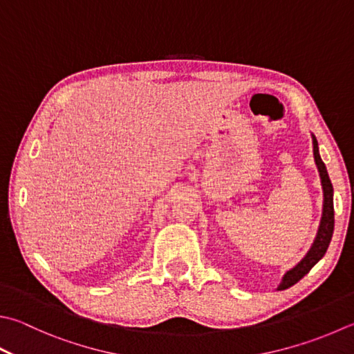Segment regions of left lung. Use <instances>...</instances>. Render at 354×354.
<instances>
[{"mask_svg":"<svg viewBox=\"0 0 354 354\" xmlns=\"http://www.w3.org/2000/svg\"><path fill=\"white\" fill-rule=\"evenodd\" d=\"M313 152H315V160L319 169V174H321L322 180V188H324V212L321 218V226H319L317 236L315 243L306 252V256L299 262L295 268L290 270L282 279V283L279 285L277 290H286L297 283L308 272L313 266H315L319 260L324 257V254L328 250V245L333 237V230H335V206H333V185L328 177V172H326L325 163L322 162L321 156H319V148H317V140L313 136Z\"/></svg>","mask_w":354,"mask_h":354,"instance_id":"1","label":"left lung"}]
</instances>
